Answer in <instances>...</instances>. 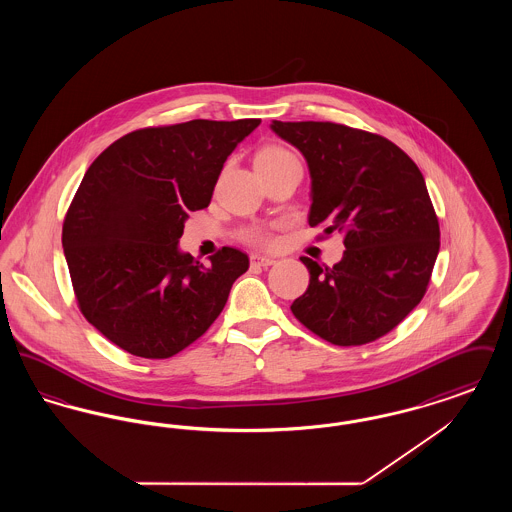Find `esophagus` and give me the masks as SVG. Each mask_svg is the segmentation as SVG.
I'll use <instances>...</instances> for the list:
<instances>
[{
  "label": "esophagus",
  "instance_id": "1",
  "mask_svg": "<svg viewBox=\"0 0 512 512\" xmlns=\"http://www.w3.org/2000/svg\"><path fill=\"white\" fill-rule=\"evenodd\" d=\"M249 261H251V267H270V265H274V259L272 257H267V255H259V253H253L251 257H249Z\"/></svg>",
  "mask_w": 512,
  "mask_h": 512
}]
</instances>
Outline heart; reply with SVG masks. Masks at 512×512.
I'll return each mask as SVG.
<instances>
[{"label": "heart", "mask_w": 512, "mask_h": 512, "mask_svg": "<svg viewBox=\"0 0 512 512\" xmlns=\"http://www.w3.org/2000/svg\"><path fill=\"white\" fill-rule=\"evenodd\" d=\"M293 155L280 146H267L263 149H259V153L255 155V167H263V165H278L286 159H292ZM245 240L249 244L267 245L270 242V236H268L265 230H247L244 236Z\"/></svg>", "instance_id": "1"}]
</instances>
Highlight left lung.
I'll use <instances>...</instances> for the list:
<instances>
[{
	"mask_svg": "<svg viewBox=\"0 0 512 512\" xmlns=\"http://www.w3.org/2000/svg\"><path fill=\"white\" fill-rule=\"evenodd\" d=\"M311 174L309 224L343 234L334 267L301 257L309 288L295 318L334 345L391 332L424 297L439 251V224L422 172L390 140L336 122L272 121Z\"/></svg>",
	"mask_w": 512,
	"mask_h": 512,
	"instance_id": "left-lung-1",
	"label": "left lung"
}]
</instances>
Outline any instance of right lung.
<instances>
[{"label":"right lung","instance_id":"right-lung-1","mask_svg":"<svg viewBox=\"0 0 512 512\" xmlns=\"http://www.w3.org/2000/svg\"><path fill=\"white\" fill-rule=\"evenodd\" d=\"M259 124L195 119L134 130L84 174L63 222L74 295L86 320L130 355L169 359L201 338L249 268L234 247L203 267L178 240Z\"/></svg>","mask_w":512,"mask_h":512}]
</instances>
